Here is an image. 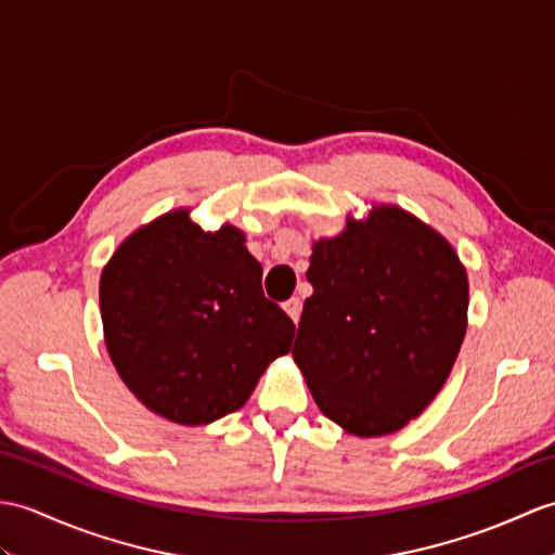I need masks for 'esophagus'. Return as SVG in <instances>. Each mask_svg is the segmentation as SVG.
Wrapping results in <instances>:
<instances>
[{
	"instance_id": "34e87169",
	"label": "esophagus",
	"mask_w": 555,
	"mask_h": 555,
	"mask_svg": "<svg viewBox=\"0 0 555 555\" xmlns=\"http://www.w3.org/2000/svg\"><path fill=\"white\" fill-rule=\"evenodd\" d=\"M283 309H286L288 317H291L293 321H298V319H300V312H302V302H300V298H291V300L283 302Z\"/></svg>"
}]
</instances>
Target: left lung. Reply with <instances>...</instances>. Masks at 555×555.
Instances as JSON below:
<instances>
[{
  "label": "left lung",
  "instance_id": "obj_1",
  "mask_svg": "<svg viewBox=\"0 0 555 555\" xmlns=\"http://www.w3.org/2000/svg\"><path fill=\"white\" fill-rule=\"evenodd\" d=\"M293 357L333 423L388 435L440 392L466 336L468 276L449 243L399 208H373L314 243Z\"/></svg>",
  "mask_w": 555,
  "mask_h": 555
}]
</instances>
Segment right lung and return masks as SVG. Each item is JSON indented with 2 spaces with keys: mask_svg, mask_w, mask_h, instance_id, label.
Instances as JSON below:
<instances>
[{
  "mask_svg": "<svg viewBox=\"0 0 555 555\" xmlns=\"http://www.w3.org/2000/svg\"><path fill=\"white\" fill-rule=\"evenodd\" d=\"M243 234H215L186 210L134 231L101 274L108 354L137 399L167 421L203 425L241 409L295 324L264 298Z\"/></svg>",
  "mask_w": 555,
  "mask_h": 555,
  "instance_id": "add662e5",
  "label": "right lung"
}]
</instances>
